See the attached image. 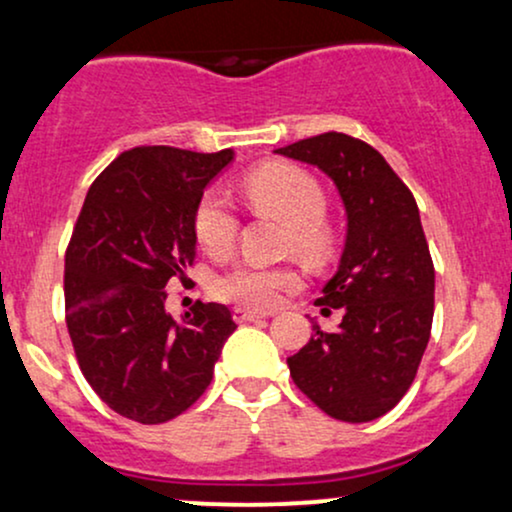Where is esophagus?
I'll use <instances>...</instances> for the list:
<instances>
[{"label":"esophagus","mask_w":512,"mask_h":512,"mask_svg":"<svg viewBox=\"0 0 512 512\" xmlns=\"http://www.w3.org/2000/svg\"><path fill=\"white\" fill-rule=\"evenodd\" d=\"M233 317H236V322H240V325H245V322L267 317V313H260V310H250V308H233Z\"/></svg>","instance_id":"1"}]
</instances>
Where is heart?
Listing matches in <instances>:
<instances>
[{
  "mask_svg": "<svg viewBox=\"0 0 512 512\" xmlns=\"http://www.w3.org/2000/svg\"><path fill=\"white\" fill-rule=\"evenodd\" d=\"M245 197L255 209L286 223L284 245L303 260H322L330 252V233L325 226L327 197L308 170L296 166H272L252 173L243 185ZM197 243L211 257H223L236 243L238 219L219 190L199 197L192 214ZM298 274L289 267L238 264L214 281V296L240 308L264 310L279 303L286 291L296 289Z\"/></svg>",
  "mask_w": 512,
  "mask_h": 512,
  "instance_id": "b5f03b06",
  "label": "heart"
}]
</instances>
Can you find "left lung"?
I'll use <instances>...</instances> for the list:
<instances>
[{
    "instance_id": "left-lung-1",
    "label": "left lung",
    "mask_w": 512,
    "mask_h": 512,
    "mask_svg": "<svg viewBox=\"0 0 512 512\" xmlns=\"http://www.w3.org/2000/svg\"><path fill=\"white\" fill-rule=\"evenodd\" d=\"M317 166L337 185L346 243L322 289V313L342 310L337 332L315 334L286 358L293 383L332 419L363 424L383 416L414 383L433 325L436 269L419 207L390 163L342 132L276 149Z\"/></svg>"
}]
</instances>
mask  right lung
Listing matches in <instances>:
<instances>
[{
	"label": "right lung",
	"mask_w": 512,
	"mask_h": 512,
	"mask_svg": "<svg viewBox=\"0 0 512 512\" xmlns=\"http://www.w3.org/2000/svg\"><path fill=\"white\" fill-rule=\"evenodd\" d=\"M233 161L216 154L137 146L93 180L64 255V313L81 373L125 419L166 424L204 395L231 310L197 301L166 313L168 281L187 284L197 238L192 214L204 187Z\"/></svg>",
	"instance_id": "1"
}]
</instances>
